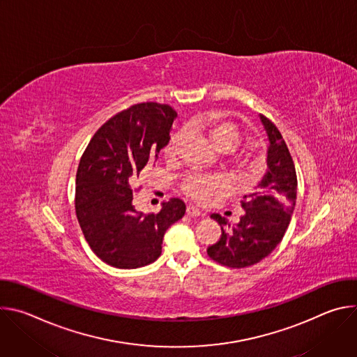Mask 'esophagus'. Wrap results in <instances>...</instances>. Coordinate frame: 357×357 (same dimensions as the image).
Wrapping results in <instances>:
<instances>
[{"mask_svg":"<svg viewBox=\"0 0 357 357\" xmlns=\"http://www.w3.org/2000/svg\"><path fill=\"white\" fill-rule=\"evenodd\" d=\"M186 215H188V216H200L202 213H200V211H199L197 208H195L193 205H188V206H186Z\"/></svg>","mask_w":357,"mask_h":357,"instance_id":"34e87169","label":"esophagus"}]
</instances>
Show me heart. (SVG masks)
Wrapping results in <instances>:
<instances>
[{
  "label": "heart",
  "instance_id": "obj_1",
  "mask_svg": "<svg viewBox=\"0 0 357 357\" xmlns=\"http://www.w3.org/2000/svg\"><path fill=\"white\" fill-rule=\"evenodd\" d=\"M189 128L195 131L205 132L212 144L220 151H229L234 148L241 139V128L233 120L222 114H209L199 116L189 121ZM186 139V131L179 130L171 135L168 139L164 154L168 160H176L181 155L182 145ZM234 165L245 175H252L259 172L260 161L256 154L251 151H241L233 158ZM182 192L192 197L196 202L205 203L212 197L225 193L227 183L225 178L219 175H202V174H189L181 185Z\"/></svg>",
  "mask_w": 357,
  "mask_h": 357
}]
</instances>
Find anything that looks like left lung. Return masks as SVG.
Returning <instances> with one entry per match:
<instances>
[{"label": "left lung", "mask_w": 357, "mask_h": 357, "mask_svg": "<svg viewBox=\"0 0 357 357\" xmlns=\"http://www.w3.org/2000/svg\"><path fill=\"white\" fill-rule=\"evenodd\" d=\"M260 117L270 139L268 171L260 189L244 196L241 208L245 213L231 230L225 229L226 218L211 216L222 226V236L208 247V256L230 268L250 267L268 256L282 240L296 202L298 181L289 149L277 126L266 116Z\"/></svg>", "instance_id": "8db88e82"}]
</instances>
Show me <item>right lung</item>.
Returning <instances> with one entry per match:
<instances>
[{
  "label": "right lung",
  "instance_id": "obj_1",
  "mask_svg": "<svg viewBox=\"0 0 357 357\" xmlns=\"http://www.w3.org/2000/svg\"><path fill=\"white\" fill-rule=\"evenodd\" d=\"M176 116L168 105H132L94 132L80 158L75 190L77 222L93 252L112 267L154 263L161 256L167 229L185 215L186 206L178 197L165 202L158 213L144 215L132 205V186L155 165Z\"/></svg>",
  "mask_w": 357,
  "mask_h": 357
}]
</instances>
